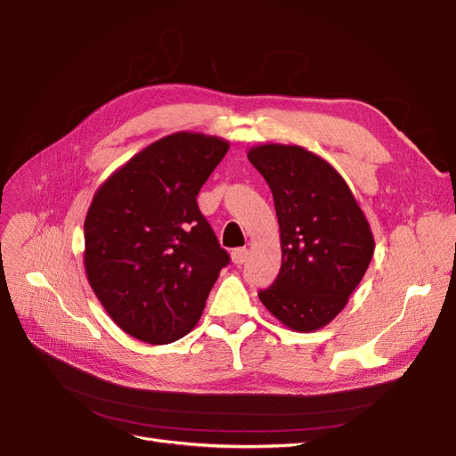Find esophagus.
I'll list each match as a JSON object with an SVG mask.
<instances>
[{
  "label": "esophagus",
  "instance_id": "1",
  "mask_svg": "<svg viewBox=\"0 0 456 456\" xmlns=\"http://www.w3.org/2000/svg\"><path fill=\"white\" fill-rule=\"evenodd\" d=\"M248 256H249V249L248 248H236V249L231 251V260L234 262L236 266L244 265V262L248 260Z\"/></svg>",
  "mask_w": 456,
  "mask_h": 456
}]
</instances>
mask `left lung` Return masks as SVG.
<instances>
[{
  "label": "left lung",
  "mask_w": 456,
  "mask_h": 456,
  "mask_svg": "<svg viewBox=\"0 0 456 456\" xmlns=\"http://www.w3.org/2000/svg\"><path fill=\"white\" fill-rule=\"evenodd\" d=\"M248 159L273 194L282 253L275 282L258 299L289 329L318 330L342 313L370 266V222L320 155L270 142L253 146Z\"/></svg>",
  "instance_id": "obj_1"
}]
</instances>
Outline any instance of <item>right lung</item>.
Here are the masks:
<instances>
[{"instance_id":"add662e5","label":"right lung","mask_w":456,"mask_h":456,"mask_svg":"<svg viewBox=\"0 0 456 456\" xmlns=\"http://www.w3.org/2000/svg\"><path fill=\"white\" fill-rule=\"evenodd\" d=\"M229 150L179 131L138 151L95 190L85 218V272L107 314L146 344H170L200 322L229 255L196 196Z\"/></svg>"}]
</instances>
